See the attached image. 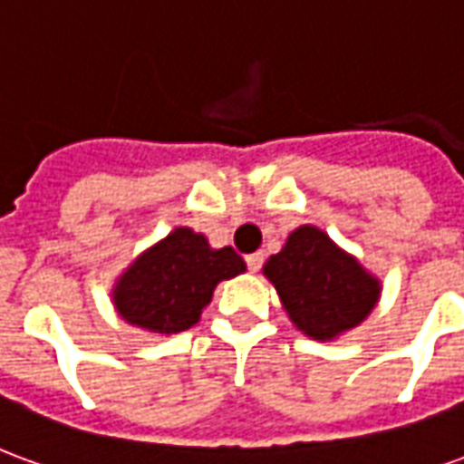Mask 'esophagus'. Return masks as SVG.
I'll list each match as a JSON object with an SVG mask.
<instances>
[{
	"mask_svg": "<svg viewBox=\"0 0 464 464\" xmlns=\"http://www.w3.org/2000/svg\"><path fill=\"white\" fill-rule=\"evenodd\" d=\"M246 263H248V271L258 273L263 266V253H251V256H246Z\"/></svg>",
	"mask_w": 464,
	"mask_h": 464,
	"instance_id": "esophagus-1",
	"label": "esophagus"
}]
</instances>
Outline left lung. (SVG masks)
<instances>
[{
    "mask_svg": "<svg viewBox=\"0 0 464 464\" xmlns=\"http://www.w3.org/2000/svg\"><path fill=\"white\" fill-rule=\"evenodd\" d=\"M263 273L293 325L321 343L360 325L380 298L378 278L315 226L295 228Z\"/></svg>",
    "mask_w": 464,
    "mask_h": 464,
    "instance_id": "obj_1",
    "label": "left lung"
}]
</instances>
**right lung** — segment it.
I'll return each instance as SVG.
<instances>
[{
  "label": "right lung",
  "instance_id": "1",
  "mask_svg": "<svg viewBox=\"0 0 464 464\" xmlns=\"http://www.w3.org/2000/svg\"><path fill=\"white\" fill-rule=\"evenodd\" d=\"M246 271L231 246L211 248L206 236L173 228L119 276L111 298L119 315L149 333L193 328L221 281Z\"/></svg>",
  "mask_w": 464,
  "mask_h": 464
}]
</instances>
